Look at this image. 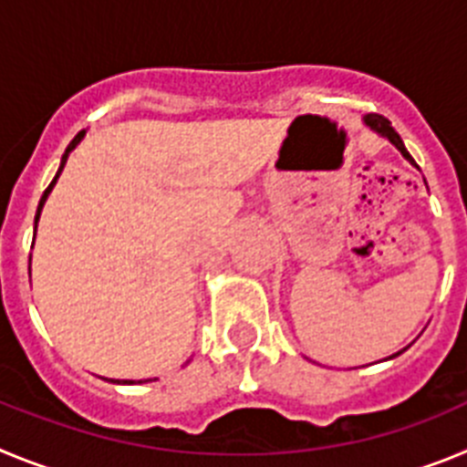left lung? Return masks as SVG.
Wrapping results in <instances>:
<instances>
[{
    "label": "left lung",
    "instance_id": "8db88e82",
    "mask_svg": "<svg viewBox=\"0 0 467 467\" xmlns=\"http://www.w3.org/2000/svg\"><path fill=\"white\" fill-rule=\"evenodd\" d=\"M365 123L369 128H374V130H377V133H381L383 138H388L390 140V142L395 144V147H398L400 151H402V156L407 161H410V163H414V159H411V154L407 150H404V142H402V138H400L398 133H395V128L390 126V121H388L386 117H381V114H367L365 117ZM416 166V163H414Z\"/></svg>",
    "mask_w": 467,
    "mask_h": 467
}]
</instances>
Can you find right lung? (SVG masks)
I'll return each mask as SVG.
<instances>
[{"label":"right lung","mask_w":467,"mask_h":467,"mask_svg":"<svg viewBox=\"0 0 467 467\" xmlns=\"http://www.w3.org/2000/svg\"><path fill=\"white\" fill-rule=\"evenodd\" d=\"M84 138V130H81V133H77V138L72 140V142L67 144V150H65V154H63V163H60V171H63V166H65V161H67V154L69 151L74 150V147H77V144H79V140ZM60 171H57V175H60ZM57 175L53 177V182L48 184V189L47 192H44V196H41V201H39V208H36V217H35V222L39 220V213H41V205H44V201H47V196L48 193H51V189H53V184H56V180H57ZM147 381H156V379H147ZM114 383H121V381H114ZM123 383H135V381H123ZM138 383H142V381H138Z\"/></svg>","instance_id":"1"}]
</instances>
